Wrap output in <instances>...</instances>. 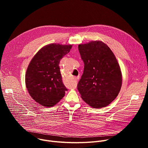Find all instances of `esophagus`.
Masks as SVG:
<instances>
[{"instance_id":"esophagus-1","label":"esophagus","mask_w":148,"mask_h":148,"mask_svg":"<svg viewBox=\"0 0 148 148\" xmlns=\"http://www.w3.org/2000/svg\"><path fill=\"white\" fill-rule=\"evenodd\" d=\"M78 78H79V77H75V79H76V80H77V79H78Z\"/></svg>"}]
</instances>
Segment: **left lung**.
<instances>
[{
	"instance_id": "8db88e82",
	"label": "left lung",
	"mask_w": 148,
	"mask_h": 148,
	"mask_svg": "<svg viewBox=\"0 0 148 148\" xmlns=\"http://www.w3.org/2000/svg\"><path fill=\"white\" fill-rule=\"evenodd\" d=\"M84 63L77 89L82 99L92 108L107 107L118 96L122 74L117 60L102 41H92L78 45Z\"/></svg>"
}]
</instances>
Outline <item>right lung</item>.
<instances>
[{"instance_id": "add662e5", "label": "right lung", "mask_w": 148, "mask_h": 148, "mask_svg": "<svg viewBox=\"0 0 148 148\" xmlns=\"http://www.w3.org/2000/svg\"><path fill=\"white\" fill-rule=\"evenodd\" d=\"M71 48L72 45H47L36 53L27 67L25 78L27 91L34 101L44 107H53L67 91L58 65Z\"/></svg>"}]
</instances>
